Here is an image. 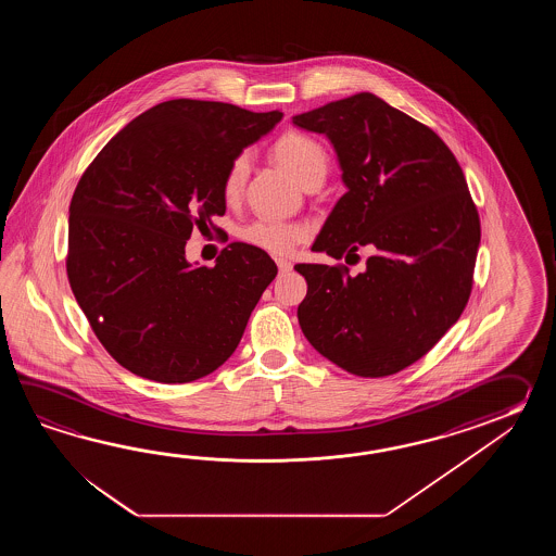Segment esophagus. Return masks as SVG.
<instances>
[{"label":"esophagus","instance_id":"esophagus-1","mask_svg":"<svg viewBox=\"0 0 556 556\" xmlns=\"http://www.w3.org/2000/svg\"><path fill=\"white\" fill-rule=\"evenodd\" d=\"M276 264H278V270H280V273L292 270V262L286 261V258H276Z\"/></svg>","mask_w":556,"mask_h":556}]
</instances>
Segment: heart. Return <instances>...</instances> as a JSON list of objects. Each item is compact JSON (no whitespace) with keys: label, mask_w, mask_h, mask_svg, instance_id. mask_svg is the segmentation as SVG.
I'll use <instances>...</instances> for the list:
<instances>
[{"label":"heart","mask_w":556,"mask_h":556,"mask_svg":"<svg viewBox=\"0 0 556 556\" xmlns=\"http://www.w3.org/2000/svg\"><path fill=\"white\" fill-rule=\"evenodd\" d=\"M274 156L292 177L304 187L309 180H324L328 175V153L316 139L302 132H286L274 144ZM249 154L240 153L226 168L223 194L226 201H237L249 177ZM244 242L256 249L286 256L306 238V230L300 225L280 223L270 218L254 220L242 230Z\"/></svg>","instance_id":"b5f03b06"}]
</instances>
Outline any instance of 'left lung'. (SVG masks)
Returning a JSON list of instances; mask_svg holds the SVG:
<instances>
[{"label": "left lung", "instance_id": "obj_1", "mask_svg": "<svg viewBox=\"0 0 556 556\" xmlns=\"http://www.w3.org/2000/svg\"><path fill=\"white\" fill-rule=\"evenodd\" d=\"M330 139L348 192L312 250L340 261L369 247L366 273L298 264L307 342L359 378L412 366L469 302L481 223L462 166L438 132L371 93L295 115Z\"/></svg>", "mask_w": 556, "mask_h": 556}]
</instances>
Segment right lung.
<instances>
[{
	"label": "right lung",
	"mask_w": 556,
	"mask_h": 556,
	"mask_svg": "<svg viewBox=\"0 0 556 556\" xmlns=\"http://www.w3.org/2000/svg\"><path fill=\"white\" fill-rule=\"evenodd\" d=\"M280 118L218 101H165L118 130L79 178L67 278L94 336L130 374L187 383L237 350L276 264L232 242L213 268H197L185 247L192 228L225 214L232 159Z\"/></svg>",
	"instance_id": "obj_1"
}]
</instances>
